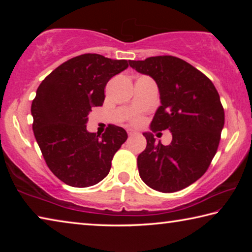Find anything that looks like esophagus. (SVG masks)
<instances>
[{
  "label": "esophagus",
  "instance_id": "esophagus-1",
  "mask_svg": "<svg viewBox=\"0 0 252 252\" xmlns=\"http://www.w3.org/2000/svg\"><path fill=\"white\" fill-rule=\"evenodd\" d=\"M127 134H129L130 136H132V135L139 134V132H136V131H134V130H127Z\"/></svg>",
  "mask_w": 252,
  "mask_h": 252
}]
</instances>
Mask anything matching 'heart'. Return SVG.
I'll list each match as a JSON object with an SVG mask.
<instances>
[{"mask_svg": "<svg viewBox=\"0 0 252 252\" xmlns=\"http://www.w3.org/2000/svg\"><path fill=\"white\" fill-rule=\"evenodd\" d=\"M132 122H133L134 125H139V123L141 122V119L138 118V117H136V118H133V119H132Z\"/></svg>", "mask_w": 252, "mask_h": 252, "instance_id": "heart-1", "label": "heart"}]
</instances>
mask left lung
I'll return each instance as SVG.
<instances>
[{"instance_id": "left-lung-1", "label": "left lung", "mask_w": 252, "mask_h": 252, "mask_svg": "<svg viewBox=\"0 0 252 252\" xmlns=\"http://www.w3.org/2000/svg\"><path fill=\"white\" fill-rule=\"evenodd\" d=\"M129 64L151 76L159 89L161 105L150 129L172 134L171 143L163 146L151 132H143L147 147L138 157L140 178L160 192L185 189L203 176L218 149L224 126L219 93L203 73L171 55Z\"/></svg>"}]
</instances>
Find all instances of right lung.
Wrapping results in <instances>:
<instances>
[{"instance_id": "add662e5", "label": "right lung", "mask_w": 252, "mask_h": 252, "mask_svg": "<svg viewBox=\"0 0 252 252\" xmlns=\"http://www.w3.org/2000/svg\"><path fill=\"white\" fill-rule=\"evenodd\" d=\"M127 66L126 60L79 55L37 88L31 106L34 136L51 171L67 186L87 188L103 180L127 139L123 127L112 125L102 136L87 130L91 109L103 104L106 83Z\"/></svg>"}]
</instances>
